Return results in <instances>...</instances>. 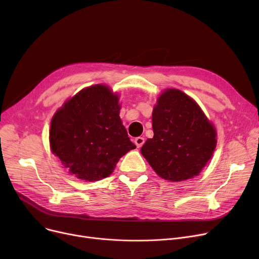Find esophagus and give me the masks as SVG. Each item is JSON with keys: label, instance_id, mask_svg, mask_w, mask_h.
<instances>
[{"label": "esophagus", "instance_id": "1", "mask_svg": "<svg viewBox=\"0 0 259 259\" xmlns=\"http://www.w3.org/2000/svg\"><path fill=\"white\" fill-rule=\"evenodd\" d=\"M134 143H135V145H137V147L138 148H141L143 145H144V143H145V139L144 138H137L134 140Z\"/></svg>", "mask_w": 259, "mask_h": 259}]
</instances>
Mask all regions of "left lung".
Listing matches in <instances>:
<instances>
[{"label": "left lung", "mask_w": 259, "mask_h": 259, "mask_svg": "<svg viewBox=\"0 0 259 259\" xmlns=\"http://www.w3.org/2000/svg\"><path fill=\"white\" fill-rule=\"evenodd\" d=\"M153 138L141 149L158 176L183 182L198 175L213 155L216 130L197 103L179 89L160 94L152 112Z\"/></svg>", "instance_id": "obj_1"}]
</instances>
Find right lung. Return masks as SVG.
Instances as JSON below:
<instances>
[{"label":"right lung","instance_id":"1","mask_svg":"<svg viewBox=\"0 0 259 259\" xmlns=\"http://www.w3.org/2000/svg\"><path fill=\"white\" fill-rule=\"evenodd\" d=\"M118 95L93 85L65 102L51 119V151L77 179L95 182L110 175L119 158L137 148L119 117Z\"/></svg>","mask_w":259,"mask_h":259}]
</instances>
